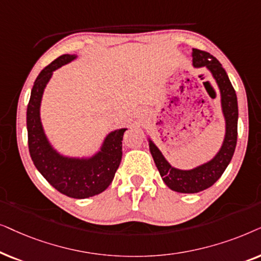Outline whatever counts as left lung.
Listing matches in <instances>:
<instances>
[{
	"label": "left lung",
	"instance_id": "left-lung-1",
	"mask_svg": "<svg viewBox=\"0 0 261 261\" xmlns=\"http://www.w3.org/2000/svg\"><path fill=\"white\" fill-rule=\"evenodd\" d=\"M192 63L194 68L205 67L217 83L221 94L222 112L225 120V135L217 154L210 161L193 169H179L173 167L149 138V149L163 182L171 190L180 193H197L213 186L231 161L238 141V98L227 72L217 58L209 52L198 48L192 50Z\"/></svg>",
	"mask_w": 261,
	"mask_h": 261
}]
</instances>
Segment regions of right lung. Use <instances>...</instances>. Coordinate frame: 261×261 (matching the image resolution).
Wrapping results in <instances>:
<instances>
[{"label":"right lung","mask_w":261,"mask_h":261,"mask_svg":"<svg viewBox=\"0 0 261 261\" xmlns=\"http://www.w3.org/2000/svg\"><path fill=\"white\" fill-rule=\"evenodd\" d=\"M76 57V55H62L38 75L27 106V134L31 159L47 182L65 196L85 199L103 192L112 182L121 161V141L127 128L110 133L100 150L90 158H69L52 147L40 119L44 89L54 71Z\"/></svg>","instance_id":"add662e5"}]
</instances>
